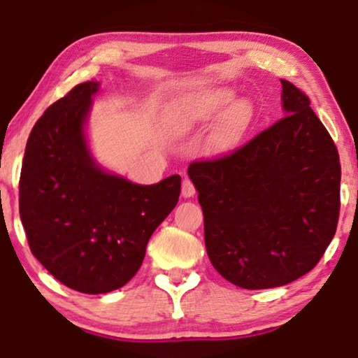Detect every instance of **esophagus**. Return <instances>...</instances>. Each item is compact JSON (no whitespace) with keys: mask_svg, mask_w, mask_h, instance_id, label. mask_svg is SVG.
<instances>
[{"mask_svg":"<svg viewBox=\"0 0 358 358\" xmlns=\"http://www.w3.org/2000/svg\"><path fill=\"white\" fill-rule=\"evenodd\" d=\"M193 195H195V185L192 183L190 178H185L182 183V196L183 199H190Z\"/></svg>","mask_w":358,"mask_h":358,"instance_id":"1","label":"esophagus"}]
</instances>
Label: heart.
I'll return each instance as SVG.
<instances>
[{"label":"heart","instance_id":"heart-1","mask_svg":"<svg viewBox=\"0 0 358 358\" xmlns=\"http://www.w3.org/2000/svg\"><path fill=\"white\" fill-rule=\"evenodd\" d=\"M234 92L229 89H210L203 92L185 97L168 113V126L175 134H187L195 127L215 119L231 104ZM250 117V108L248 102H237L227 110L219 127L212 136V146L215 150H227L248 126Z\"/></svg>","mask_w":358,"mask_h":358}]
</instances>
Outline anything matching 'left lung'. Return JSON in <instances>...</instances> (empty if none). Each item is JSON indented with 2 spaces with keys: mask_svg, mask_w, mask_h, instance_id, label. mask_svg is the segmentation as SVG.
<instances>
[{
  "mask_svg": "<svg viewBox=\"0 0 358 358\" xmlns=\"http://www.w3.org/2000/svg\"><path fill=\"white\" fill-rule=\"evenodd\" d=\"M281 84L285 117L232 153L188 166L208 259L245 289L285 286L310 273L338 224V151L306 94Z\"/></svg>",
  "mask_w": 358,
  "mask_h": 358,
  "instance_id": "1",
  "label": "left lung"
}]
</instances>
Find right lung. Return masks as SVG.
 Here are the masks:
<instances>
[{
  "instance_id": "add662e5",
  "label": "right lung",
  "mask_w": 358,
  "mask_h": 358,
  "mask_svg": "<svg viewBox=\"0 0 358 358\" xmlns=\"http://www.w3.org/2000/svg\"><path fill=\"white\" fill-rule=\"evenodd\" d=\"M97 90L99 82H84L45 110L20 175V219L31 254L62 285L85 294L109 293L138 273L182 188L180 175L136 185L94 162L84 126Z\"/></svg>"
}]
</instances>
